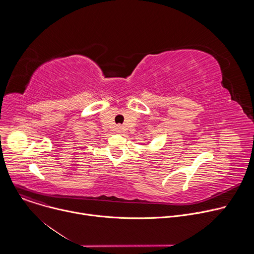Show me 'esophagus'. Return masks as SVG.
<instances>
[{
	"label": "esophagus",
	"mask_w": 254,
	"mask_h": 254,
	"mask_svg": "<svg viewBox=\"0 0 254 254\" xmlns=\"http://www.w3.org/2000/svg\"><path fill=\"white\" fill-rule=\"evenodd\" d=\"M117 129H118L119 131H120V130H122V127H117Z\"/></svg>",
	"instance_id": "obj_1"
}]
</instances>
